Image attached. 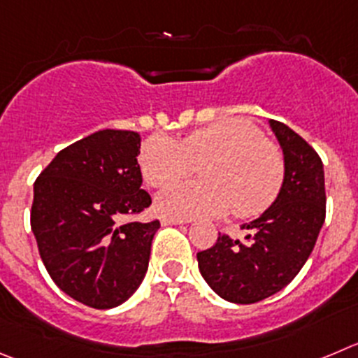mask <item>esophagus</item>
Wrapping results in <instances>:
<instances>
[{
	"instance_id": "1",
	"label": "esophagus",
	"mask_w": 358,
	"mask_h": 358,
	"mask_svg": "<svg viewBox=\"0 0 358 358\" xmlns=\"http://www.w3.org/2000/svg\"><path fill=\"white\" fill-rule=\"evenodd\" d=\"M185 219H175V217H164L162 219V226H180L185 224Z\"/></svg>"
}]
</instances>
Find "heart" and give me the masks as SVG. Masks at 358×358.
<instances>
[{
  "mask_svg": "<svg viewBox=\"0 0 358 358\" xmlns=\"http://www.w3.org/2000/svg\"><path fill=\"white\" fill-rule=\"evenodd\" d=\"M194 163L202 164L207 182L160 192L155 206L162 215L194 219L233 210L238 217H255L275 201L285 183L282 152L243 118L220 120L190 132L180 143L152 136L139 155L143 180L155 189L186 178Z\"/></svg>",
  "mask_w": 358,
  "mask_h": 358,
  "instance_id": "b5f03b06",
  "label": "heart"
}]
</instances>
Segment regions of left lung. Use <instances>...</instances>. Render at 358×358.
Masks as SVG:
<instances>
[{
  "instance_id": "8db88e82",
  "label": "left lung",
  "mask_w": 358,
  "mask_h": 358,
  "mask_svg": "<svg viewBox=\"0 0 358 358\" xmlns=\"http://www.w3.org/2000/svg\"><path fill=\"white\" fill-rule=\"evenodd\" d=\"M285 157V183L275 201L242 228L245 242L219 235L198 252L206 285L233 303H255L288 286L310 256L325 222V173L313 146L285 123L268 120Z\"/></svg>"
}]
</instances>
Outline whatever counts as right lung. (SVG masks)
<instances>
[{
    "instance_id": "obj_1",
    "label": "right lung",
    "mask_w": 358,
    "mask_h": 358,
    "mask_svg": "<svg viewBox=\"0 0 358 358\" xmlns=\"http://www.w3.org/2000/svg\"><path fill=\"white\" fill-rule=\"evenodd\" d=\"M141 136L99 130L66 146L33 185L31 231L56 286L73 300L113 309L148 270L159 220L125 222L152 198L141 189Z\"/></svg>"
}]
</instances>
